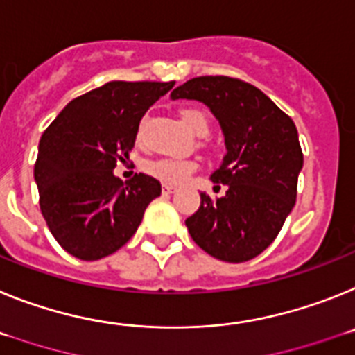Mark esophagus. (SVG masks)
Segmentation results:
<instances>
[{"mask_svg": "<svg viewBox=\"0 0 355 355\" xmlns=\"http://www.w3.org/2000/svg\"><path fill=\"white\" fill-rule=\"evenodd\" d=\"M162 193H166V195H171V193H175V187L169 186V184H164V186H162Z\"/></svg>", "mask_w": 355, "mask_h": 355, "instance_id": "esophagus-1", "label": "esophagus"}]
</instances>
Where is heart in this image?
<instances>
[{
    "mask_svg": "<svg viewBox=\"0 0 355 355\" xmlns=\"http://www.w3.org/2000/svg\"><path fill=\"white\" fill-rule=\"evenodd\" d=\"M180 121L184 123L187 130H191L196 135H205L209 130V118L207 114L200 109H182L178 112ZM143 123L137 128V143L143 141ZM196 164L193 160L186 159H157L148 162L146 164V173L155 177L157 180L164 182V184H180L186 180L193 171H195Z\"/></svg>",
    "mask_w": 355,
    "mask_h": 355,
    "instance_id": "obj_1",
    "label": "heart"
}]
</instances>
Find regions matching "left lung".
<instances>
[{
    "instance_id": "left-lung-1",
    "label": "left lung",
    "mask_w": 355,
    "mask_h": 355,
    "mask_svg": "<svg viewBox=\"0 0 355 355\" xmlns=\"http://www.w3.org/2000/svg\"><path fill=\"white\" fill-rule=\"evenodd\" d=\"M180 98L207 105L227 148L211 175L227 191L220 198L200 193L202 203L186 220L187 230L212 257L250 261L273 243L297 202L304 166L297 126L263 91L230 76L187 80L171 92V100Z\"/></svg>"
}]
</instances>
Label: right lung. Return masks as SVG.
I'll return each instance as SVG.
<instances>
[{"mask_svg":"<svg viewBox=\"0 0 355 355\" xmlns=\"http://www.w3.org/2000/svg\"><path fill=\"white\" fill-rule=\"evenodd\" d=\"M175 82H109L66 105L39 141L33 168L49 232L67 254L98 261L128 243L160 182L114 175L139 121Z\"/></svg>","mask_w":355,"mask_h":355,"instance_id":"1","label":"right lung"}]
</instances>
